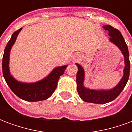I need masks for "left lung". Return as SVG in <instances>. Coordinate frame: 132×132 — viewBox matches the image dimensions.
<instances>
[{"label":"left lung","mask_w":132,"mask_h":132,"mask_svg":"<svg viewBox=\"0 0 132 132\" xmlns=\"http://www.w3.org/2000/svg\"><path fill=\"white\" fill-rule=\"evenodd\" d=\"M103 28L108 31V35L110 36V41L114 44L122 52L125 57V67L124 69V76L117 84L116 87L109 90H95L91 89L86 88L83 86L84 81V70L82 66L76 63L78 66V73L76 75V83H77V90L80 98L86 102H91L96 104H105L110 102L115 99L120 93L125 88L127 83L129 71H130V62H129V54L128 47L125 42L122 34L119 30H117L111 25H105Z\"/></svg>","instance_id":"8db88e82"}]
</instances>
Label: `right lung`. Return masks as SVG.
Masks as SVG:
<instances>
[{"mask_svg": "<svg viewBox=\"0 0 132 132\" xmlns=\"http://www.w3.org/2000/svg\"><path fill=\"white\" fill-rule=\"evenodd\" d=\"M22 28L13 33L5 46L3 57V74L7 86L11 90L21 99L29 102H37L49 98L57 87L58 80L63 74L67 66L55 68L49 75L43 80L33 83L18 82L10 75L9 70V58L11 47L15 42L16 38Z\"/></svg>", "mask_w": 132, "mask_h": 132, "instance_id": "right-lung-1", "label": "right lung"}]
</instances>
